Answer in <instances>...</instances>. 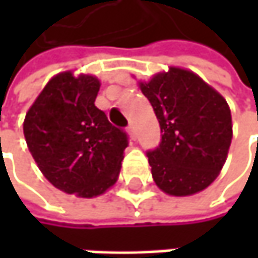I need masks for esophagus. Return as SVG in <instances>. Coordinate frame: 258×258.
I'll return each instance as SVG.
<instances>
[{"label":"esophagus","instance_id":"obj_1","mask_svg":"<svg viewBox=\"0 0 258 258\" xmlns=\"http://www.w3.org/2000/svg\"><path fill=\"white\" fill-rule=\"evenodd\" d=\"M128 134L131 136V139H136L137 133H136V125L134 124H130L128 125Z\"/></svg>","mask_w":258,"mask_h":258}]
</instances>
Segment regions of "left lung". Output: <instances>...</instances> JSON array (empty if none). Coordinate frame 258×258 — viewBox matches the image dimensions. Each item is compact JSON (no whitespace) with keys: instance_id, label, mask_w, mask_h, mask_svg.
I'll return each mask as SVG.
<instances>
[{"instance_id":"8db88e82","label":"left lung","mask_w":258,"mask_h":258,"mask_svg":"<svg viewBox=\"0 0 258 258\" xmlns=\"http://www.w3.org/2000/svg\"><path fill=\"white\" fill-rule=\"evenodd\" d=\"M139 86L163 133L146 152L155 183L178 197L203 191L221 172L232 143L227 101L196 73L176 67Z\"/></svg>"}]
</instances>
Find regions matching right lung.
Returning <instances> with one entry per match:
<instances>
[{
  "instance_id": "1",
  "label": "right lung",
  "mask_w": 258,
  "mask_h": 258,
  "mask_svg": "<svg viewBox=\"0 0 258 258\" xmlns=\"http://www.w3.org/2000/svg\"><path fill=\"white\" fill-rule=\"evenodd\" d=\"M100 80L64 72L52 78L26 112L28 149L53 186L79 197H95L119 175L125 131L112 125L94 101Z\"/></svg>"
}]
</instances>
